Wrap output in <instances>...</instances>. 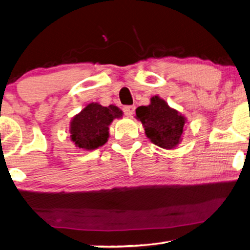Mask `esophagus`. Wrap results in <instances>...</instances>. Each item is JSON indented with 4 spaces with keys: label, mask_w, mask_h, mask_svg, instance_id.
<instances>
[{
    "label": "esophagus",
    "mask_w": 250,
    "mask_h": 250,
    "mask_svg": "<svg viewBox=\"0 0 250 250\" xmlns=\"http://www.w3.org/2000/svg\"><path fill=\"white\" fill-rule=\"evenodd\" d=\"M135 107L134 105H125L124 107V113L126 117H131L134 113Z\"/></svg>",
    "instance_id": "34e87169"
}]
</instances>
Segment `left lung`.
<instances>
[{
	"mask_svg": "<svg viewBox=\"0 0 250 250\" xmlns=\"http://www.w3.org/2000/svg\"><path fill=\"white\" fill-rule=\"evenodd\" d=\"M137 118L145 126L146 137L163 149H173L181 141L185 118L176 110L154 96L149 105H141L135 110Z\"/></svg>",
	"mask_w": 250,
	"mask_h": 250,
	"instance_id": "left-lung-1",
	"label": "left lung"
}]
</instances>
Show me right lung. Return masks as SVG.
<instances>
[{
    "label": "right lung",
    "mask_w": 250,
    "mask_h": 250,
    "mask_svg": "<svg viewBox=\"0 0 250 250\" xmlns=\"http://www.w3.org/2000/svg\"><path fill=\"white\" fill-rule=\"evenodd\" d=\"M121 116L122 111L116 105L103 107L99 104H89L70 122L71 141L84 150L104 146L109 138L110 124Z\"/></svg>",
    "instance_id": "add662e5"
}]
</instances>
